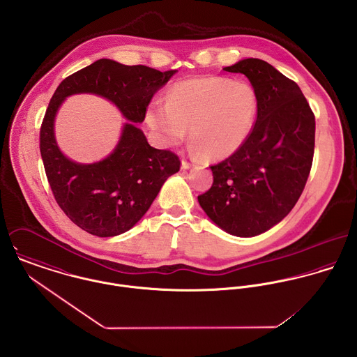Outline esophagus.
<instances>
[{
  "label": "esophagus",
  "mask_w": 357,
  "mask_h": 357,
  "mask_svg": "<svg viewBox=\"0 0 357 357\" xmlns=\"http://www.w3.org/2000/svg\"><path fill=\"white\" fill-rule=\"evenodd\" d=\"M192 166V163L191 162H188V160H185V159H183V162H181V167L184 169V170H187V169H190Z\"/></svg>",
  "instance_id": "1"
}]
</instances>
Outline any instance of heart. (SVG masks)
Instances as JSON below:
<instances>
[{
    "instance_id": "b5f03b06",
    "label": "heart",
    "mask_w": 357,
    "mask_h": 357,
    "mask_svg": "<svg viewBox=\"0 0 357 357\" xmlns=\"http://www.w3.org/2000/svg\"><path fill=\"white\" fill-rule=\"evenodd\" d=\"M258 108L255 88L245 81L204 77L176 84L166 102L155 100L147 123L165 146L190 137L207 159H225L248 140Z\"/></svg>"
}]
</instances>
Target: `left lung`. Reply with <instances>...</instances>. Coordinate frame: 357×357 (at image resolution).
Segmentation results:
<instances>
[{
    "instance_id": "1",
    "label": "left lung",
    "mask_w": 357,
    "mask_h": 357,
    "mask_svg": "<svg viewBox=\"0 0 357 357\" xmlns=\"http://www.w3.org/2000/svg\"><path fill=\"white\" fill-rule=\"evenodd\" d=\"M222 70L249 78L257 118L245 144L210 166L213 184L198 201L221 229L250 238L280 222L300 199L314 151V115L300 86L264 60Z\"/></svg>"
}]
</instances>
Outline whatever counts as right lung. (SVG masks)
I'll return each instance as SVG.
<instances>
[{
	"instance_id": "1",
	"label": "right lung",
	"mask_w": 357,
	"mask_h": 357,
	"mask_svg": "<svg viewBox=\"0 0 357 357\" xmlns=\"http://www.w3.org/2000/svg\"><path fill=\"white\" fill-rule=\"evenodd\" d=\"M174 74L176 70L162 73L100 59L63 79L54 91L41 125L40 150L56 202L81 229L100 238L129 231L147 213L167 177L180 170L178 156L151 147L136 126L144 121L153 95ZM77 93L102 96L130 121L116 150L95 164L68 160L54 139L55 112L66 97Z\"/></svg>"
}]
</instances>
